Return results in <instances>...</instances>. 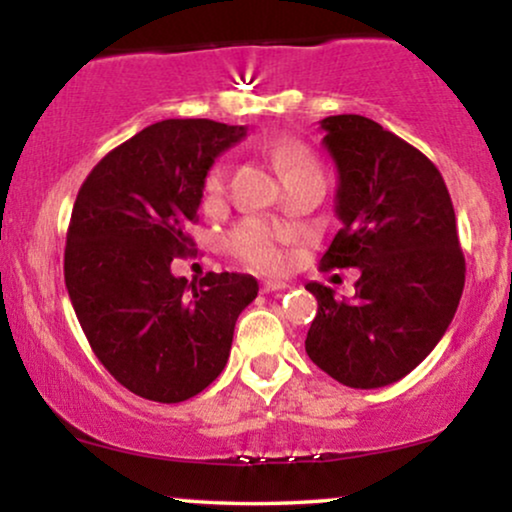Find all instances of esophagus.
<instances>
[{"mask_svg": "<svg viewBox=\"0 0 512 512\" xmlns=\"http://www.w3.org/2000/svg\"><path fill=\"white\" fill-rule=\"evenodd\" d=\"M286 281H276V279H267V281H262L260 284V289H262V293H272V291H281V289H286Z\"/></svg>", "mask_w": 512, "mask_h": 512, "instance_id": "1", "label": "esophagus"}]
</instances>
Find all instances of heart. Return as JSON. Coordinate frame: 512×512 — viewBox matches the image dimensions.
Returning <instances> with one entry per match:
<instances>
[{
    "label": "heart",
    "mask_w": 512,
    "mask_h": 512,
    "mask_svg": "<svg viewBox=\"0 0 512 512\" xmlns=\"http://www.w3.org/2000/svg\"><path fill=\"white\" fill-rule=\"evenodd\" d=\"M272 154L274 161L279 163V168L284 170V173H293V170L301 168H315L313 158L296 144H274ZM223 187H226V168L219 166L211 170L207 180V195L211 199L219 197ZM228 250H231L240 262L250 264V267L255 269H264V272H276V269L284 267L286 262V255L279 243V233H276L272 226H267V223L257 219H248L233 228V233L228 236Z\"/></svg>",
    "instance_id": "obj_1"
}]
</instances>
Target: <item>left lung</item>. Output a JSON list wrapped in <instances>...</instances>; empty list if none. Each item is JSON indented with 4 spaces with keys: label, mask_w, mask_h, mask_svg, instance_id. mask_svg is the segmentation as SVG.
Wrapping results in <instances>:
<instances>
[{
    "label": "left lung",
    "mask_w": 512,
    "mask_h": 512,
    "mask_svg": "<svg viewBox=\"0 0 512 512\" xmlns=\"http://www.w3.org/2000/svg\"><path fill=\"white\" fill-rule=\"evenodd\" d=\"M320 129L342 221L320 267L361 276L351 301L317 281L305 286L317 298L305 351L342 385L373 390L419 366L455 317L464 289L455 209L438 168L378 122L332 115Z\"/></svg>",
    "instance_id": "left-lung-1"
}]
</instances>
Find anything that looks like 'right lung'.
I'll return each mask as SVG.
<instances>
[{"mask_svg": "<svg viewBox=\"0 0 512 512\" xmlns=\"http://www.w3.org/2000/svg\"><path fill=\"white\" fill-rule=\"evenodd\" d=\"M245 127L163 120L110 151L76 195L64 284L88 344L120 385L175 404L219 378L238 315L255 301L250 274L170 272L192 250L204 182Z\"/></svg>", "mask_w": 512, "mask_h": 512, "instance_id": "add662e5", "label": "right lung"}]
</instances>
